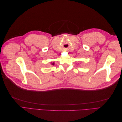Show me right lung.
I'll use <instances>...</instances> for the list:
<instances>
[{
    "label": "right lung",
    "mask_w": 122,
    "mask_h": 122,
    "mask_svg": "<svg viewBox=\"0 0 122 122\" xmlns=\"http://www.w3.org/2000/svg\"><path fill=\"white\" fill-rule=\"evenodd\" d=\"M51 64L53 65V66H54V62H51Z\"/></svg>",
    "instance_id": "add662e5"
}]
</instances>
